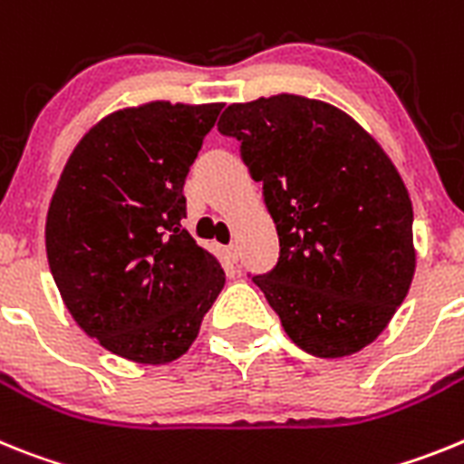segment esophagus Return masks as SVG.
Here are the masks:
<instances>
[{
  "instance_id": "1",
  "label": "esophagus",
  "mask_w": 464,
  "mask_h": 464,
  "mask_svg": "<svg viewBox=\"0 0 464 464\" xmlns=\"http://www.w3.org/2000/svg\"><path fill=\"white\" fill-rule=\"evenodd\" d=\"M224 256H227L228 264H236V261H237V245H228V247H224Z\"/></svg>"
}]
</instances>
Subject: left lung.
Returning <instances> with one entry per match:
<instances>
[{"label":"left lung","instance_id":"1","mask_svg":"<svg viewBox=\"0 0 464 464\" xmlns=\"http://www.w3.org/2000/svg\"><path fill=\"white\" fill-rule=\"evenodd\" d=\"M217 128L264 182L280 259L255 282L285 334L322 360L373 343L416 273L413 205L385 149L343 110L294 92L228 104Z\"/></svg>","mask_w":464,"mask_h":464}]
</instances>
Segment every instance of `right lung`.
Masks as SVG:
<instances>
[{
	"mask_svg": "<svg viewBox=\"0 0 464 464\" xmlns=\"http://www.w3.org/2000/svg\"><path fill=\"white\" fill-rule=\"evenodd\" d=\"M221 102L151 100L79 140L46 215V255L64 308L104 350L170 364L224 289L209 249L182 227L184 179Z\"/></svg>",
	"mask_w": 464,
	"mask_h": 464,
	"instance_id": "right-lung-1",
	"label": "right lung"
}]
</instances>
